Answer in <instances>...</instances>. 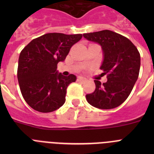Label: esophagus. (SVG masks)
<instances>
[{"label":"esophagus","instance_id":"esophagus-1","mask_svg":"<svg viewBox=\"0 0 154 154\" xmlns=\"http://www.w3.org/2000/svg\"><path fill=\"white\" fill-rule=\"evenodd\" d=\"M78 81H79V82H86L87 79L85 78H83V77H79Z\"/></svg>","mask_w":154,"mask_h":154}]
</instances>
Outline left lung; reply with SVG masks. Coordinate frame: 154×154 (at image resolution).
Returning a JSON list of instances; mask_svg holds the SVG:
<instances>
[{"label": "left lung", "instance_id": "1", "mask_svg": "<svg viewBox=\"0 0 154 154\" xmlns=\"http://www.w3.org/2000/svg\"><path fill=\"white\" fill-rule=\"evenodd\" d=\"M84 38L102 46L103 62L100 69L107 75L102 84L94 80L96 89L87 94V102L92 106L110 109L120 106L130 96L138 79L140 55L133 42L126 37L109 30L83 35Z\"/></svg>", "mask_w": 154, "mask_h": 154}]
</instances>
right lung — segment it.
Here are the masks:
<instances>
[{
    "label": "right lung",
    "instance_id": "add662e5",
    "mask_svg": "<svg viewBox=\"0 0 154 154\" xmlns=\"http://www.w3.org/2000/svg\"><path fill=\"white\" fill-rule=\"evenodd\" d=\"M82 38L81 34L48 33L33 39L21 51L17 80L23 98L33 109L51 112L65 103L67 87L76 76L58 73L57 65Z\"/></svg>",
    "mask_w": 154,
    "mask_h": 154
}]
</instances>
